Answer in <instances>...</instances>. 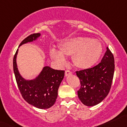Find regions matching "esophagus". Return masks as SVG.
<instances>
[{"label": "esophagus", "instance_id": "esophagus-1", "mask_svg": "<svg viewBox=\"0 0 127 127\" xmlns=\"http://www.w3.org/2000/svg\"><path fill=\"white\" fill-rule=\"evenodd\" d=\"M71 74H72V72H71L70 70H66V72H65V76H69V75H70Z\"/></svg>", "mask_w": 127, "mask_h": 127}]
</instances>
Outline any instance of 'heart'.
<instances>
[{"label":"heart","mask_w":127,"mask_h":127,"mask_svg":"<svg viewBox=\"0 0 127 127\" xmlns=\"http://www.w3.org/2000/svg\"><path fill=\"white\" fill-rule=\"evenodd\" d=\"M60 51L55 49L50 50L51 58L60 66L66 64L65 57L72 56L75 66L80 69H89L99 60L103 48L96 39L77 37L66 39L58 44Z\"/></svg>","instance_id":"b5f03b06"}]
</instances>
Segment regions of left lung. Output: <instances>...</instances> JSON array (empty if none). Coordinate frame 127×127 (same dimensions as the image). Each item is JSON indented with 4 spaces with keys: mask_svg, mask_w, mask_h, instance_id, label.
Listing matches in <instances>:
<instances>
[{
    "mask_svg": "<svg viewBox=\"0 0 127 127\" xmlns=\"http://www.w3.org/2000/svg\"><path fill=\"white\" fill-rule=\"evenodd\" d=\"M115 72V60L107 48L101 63L93 67L76 71L81 83L78 96L87 106H94L102 102L111 89Z\"/></svg>",
    "mask_w": 127,
    "mask_h": 127,
    "instance_id": "1",
    "label": "left lung"
}]
</instances>
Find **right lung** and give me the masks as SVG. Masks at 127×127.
Segmentation results:
<instances>
[{
	"mask_svg": "<svg viewBox=\"0 0 127 127\" xmlns=\"http://www.w3.org/2000/svg\"><path fill=\"white\" fill-rule=\"evenodd\" d=\"M40 36V33L30 35L21 42L19 46L36 40ZM18 50L13 58V69L22 97L28 103L36 108H50L56 101L58 88L64 76V70H55L49 66H44L35 78L31 80L25 79L20 75L17 65Z\"/></svg>",
	"mask_w": 127,
	"mask_h": 127,
	"instance_id": "right-lung-1",
	"label": "right lung"
}]
</instances>
